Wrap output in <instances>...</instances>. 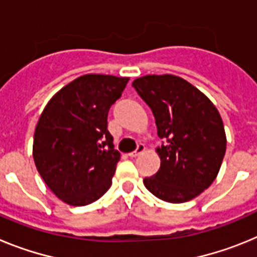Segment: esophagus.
Returning <instances> with one entry per match:
<instances>
[{
	"instance_id": "esophagus-1",
	"label": "esophagus",
	"mask_w": 257,
	"mask_h": 257,
	"mask_svg": "<svg viewBox=\"0 0 257 257\" xmlns=\"http://www.w3.org/2000/svg\"><path fill=\"white\" fill-rule=\"evenodd\" d=\"M145 151V147L143 144H138V147H136V149L134 152H131V153H128V156L131 157V158H135V157H138L139 154H142L143 152Z\"/></svg>"
}]
</instances>
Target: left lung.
<instances>
[{
  "label": "left lung",
  "instance_id": "obj_1",
  "mask_svg": "<svg viewBox=\"0 0 257 257\" xmlns=\"http://www.w3.org/2000/svg\"><path fill=\"white\" fill-rule=\"evenodd\" d=\"M133 87L153 112L162 145L161 167L144 179L147 189L171 203L193 199L210 187L226 149L224 124L206 95L180 77L145 76Z\"/></svg>",
  "mask_w": 257,
  "mask_h": 257
}]
</instances>
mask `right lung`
<instances>
[{
	"mask_svg": "<svg viewBox=\"0 0 257 257\" xmlns=\"http://www.w3.org/2000/svg\"><path fill=\"white\" fill-rule=\"evenodd\" d=\"M128 78L86 74L63 87L38 119L36 167L56 197L72 206L97 201L112 185L121 158L108 131L109 109Z\"/></svg>",
	"mask_w": 257,
	"mask_h": 257,
	"instance_id": "obj_1",
	"label": "right lung"
}]
</instances>
